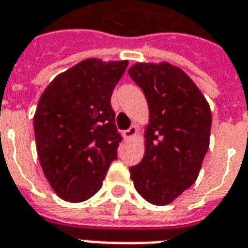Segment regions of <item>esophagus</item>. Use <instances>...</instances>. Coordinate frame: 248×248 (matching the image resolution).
Here are the masks:
<instances>
[{"instance_id": "34e87169", "label": "esophagus", "mask_w": 248, "mask_h": 248, "mask_svg": "<svg viewBox=\"0 0 248 248\" xmlns=\"http://www.w3.org/2000/svg\"><path fill=\"white\" fill-rule=\"evenodd\" d=\"M137 131H138V127H137V126H134V124H133V126H130L129 129L124 130V140H131V138L137 134Z\"/></svg>"}]
</instances>
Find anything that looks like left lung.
Listing matches in <instances>:
<instances>
[{"mask_svg":"<svg viewBox=\"0 0 248 248\" xmlns=\"http://www.w3.org/2000/svg\"><path fill=\"white\" fill-rule=\"evenodd\" d=\"M129 76L150 111L145 155L130 167V178L140 197L163 206L197 181L208 150L211 111L186 73L167 62L135 63Z\"/></svg>","mask_w":248,"mask_h":248,"instance_id":"obj_1","label":"left lung"}]
</instances>
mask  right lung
<instances>
[{"instance_id": "right-lung-1", "label": "right lung", "mask_w": 248, "mask_h": 248, "mask_svg": "<svg viewBox=\"0 0 248 248\" xmlns=\"http://www.w3.org/2000/svg\"><path fill=\"white\" fill-rule=\"evenodd\" d=\"M127 61L89 58L56 77L42 93L34 115L37 153L57 195L78 203L102 187L122 142L111 94Z\"/></svg>"}]
</instances>
